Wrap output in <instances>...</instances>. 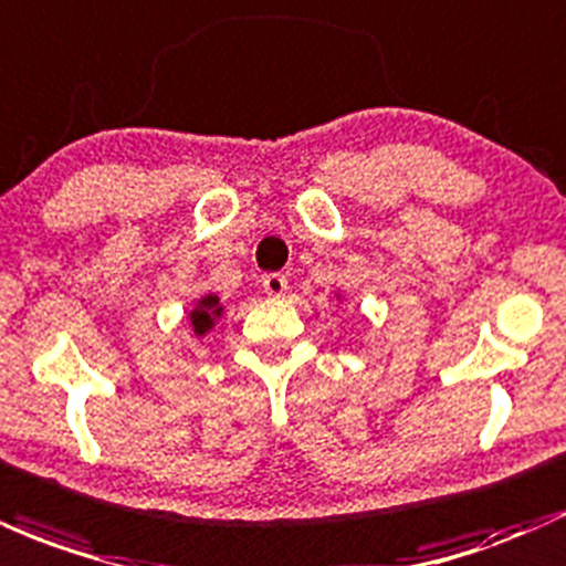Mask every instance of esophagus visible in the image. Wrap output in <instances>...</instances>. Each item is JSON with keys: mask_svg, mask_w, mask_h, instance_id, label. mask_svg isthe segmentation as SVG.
Here are the masks:
<instances>
[{"mask_svg": "<svg viewBox=\"0 0 566 566\" xmlns=\"http://www.w3.org/2000/svg\"><path fill=\"white\" fill-rule=\"evenodd\" d=\"M263 290L271 297H282L287 293V276L284 273H269V276H263Z\"/></svg>", "mask_w": 566, "mask_h": 566, "instance_id": "34e87169", "label": "esophagus"}]
</instances>
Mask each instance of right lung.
<instances>
[{
	"label": "right lung",
	"instance_id": "add662e5",
	"mask_svg": "<svg viewBox=\"0 0 566 566\" xmlns=\"http://www.w3.org/2000/svg\"><path fill=\"white\" fill-rule=\"evenodd\" d=\"M222 316V306H220V297L217 295H203L201 301L196 303V308L190 312V325L192 333L196 335H207L214 327V322Z\"/></svg>",
	"mask_w": 566,
	"mask_h": 566
}]
</instances>
